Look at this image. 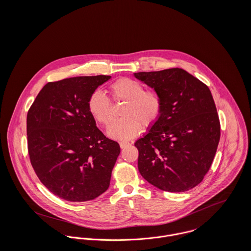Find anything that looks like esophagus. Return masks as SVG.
<instances>
[{
  "mask_svg": "<svg viewBox=\"0 0 251 251\" xmlns=\"http://www.w3.org/2000/svg\"><path fill=\"white\" fill-rule=\"evenodd\" d=\"M129 143L128 142H120V147L122 148V149H124V148H126V146H128Z\"/></svg>",
  "mask_w": 251,
  "mask_h": 251,
  "instance_id": "1",
  "label": "esophagus"
}]
</instances>
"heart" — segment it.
<instances>
[{
	"instance_id": "b5f03b06",
	"label": "heart",
	"mask_w": 251,
	"mask_h": 251,
	"mask_svg": "<svg viewBox=\"0 0 251 251\" xmlns=\"http://www.w3.org/2000/svg\"><path fill=\"white\" fill-rule=\"evenodd\" d=\"M114 100L125 101L122 117L108 127L107 135L116 140H129L144 128L152 126L162 112V100L154 91H145L138 81L130 78H121L109 88ZM88 110L91 116L100 124L108 126L112 120V106L107 97L97 90L88 100Z\"/></svg>"
}]
</instances>
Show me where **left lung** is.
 I'll return each mask as SVG.
<instances>
[{
	"label": "left lung",
	"mask_w": 251,
	"mask_h": 251,
	"mask_svg": "<svg viewBox=\"0 0 251 251\" xmlns=\"http://www.w3.org/2000/svg\"><path fill=\"white\" fill-rule=\"evenodd\" d=\"M133 75L162 100L158 121L134 144L139 151L140 174L164 191L193 188L209 171L220 138L210 89L178 68Z\"/></svg>",
	"instance_id": "8db88e82"
}]
</instances>
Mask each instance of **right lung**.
I'll list each match as a JSON object with an SVG mask.
<instances>
[{
	"label": "right lung",
	"mask_w": 251,
	"mask_h": 251,
	"mask_svg": "<svg viewBox=\"0 0 251 251\" xmlns=\"http://www.w3.org/2000/svg\"><path fill=\"white\" fill-rule=\"evenodd\" d=\"M108 75L47 83L27 115L28 150L39 180L71 202L97 198L109 187L120 145L97 127L88 110L93 92Z\"/></svg>",
	"instance_id": "obj_1"
}]
</instances>
